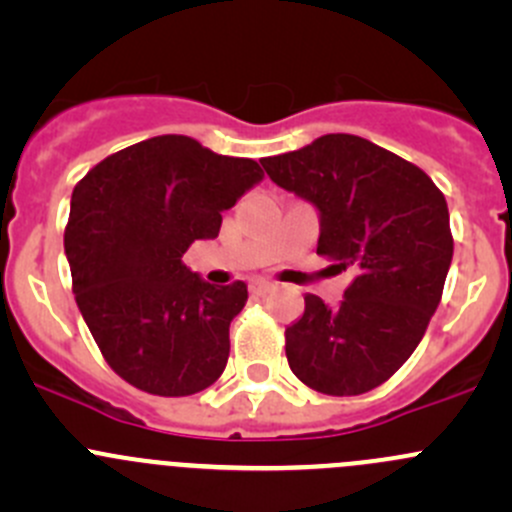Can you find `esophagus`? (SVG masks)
<instances>
[{"mask_svg":"<svg viewBox=\"0 0 512 512\" xmlns=\"http://www.w3.org/2000/svg\"><path fill=\"white\" fill-rule=\"evenodd\" d=\"M272 287H275V285H272V282H267V280L250 282V292H255V294H267Z\"/></svg>","mask_w":512,"mask_h":512,"instance_id":"esophagus-1","label":"esophagus"}]
</instances>
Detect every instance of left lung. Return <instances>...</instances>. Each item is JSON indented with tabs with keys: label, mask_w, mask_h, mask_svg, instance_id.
Returning <instances> with one entry per match:
<instances>
[{
	"label": "left lung",
	"mask_w": 512,
	"mask_h": 512,
	"mask_svg": "<svg viewBox=\"0 0 512 512\" xmlns=\"http://www.w3.org/2000/svg\"><path fill=\"white\" fill-rule=\"evenodd\" d=\"M262 168L317 208V255L354 270L337 307L304 297L285 332L289 369L319 394H366L414 354L441 302L453 257L446 198L414 163L349 133H327Z\"/></svg>",
	"instance_id": "8db88e82"
}]
</instances>
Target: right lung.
Returning <instances> with one entry per match:
<instances>
[{
	"label": "right lung",
	"mask_w": 512,
	"mask_h": 512,
	"mask_svg": "<svg viewBox=\"0 0 512 512\" xmlns=\"http://www.w3.org/2000/svg\"><path fill=\"white\" fill-rule=\"evenodd\" d=\"M265 178L257 160L156 136L103 158L71 195L66 260L91 337L121 379L190 396L220 379L245 282L215 287L183 265L223 213Z\"/></svg>",
	"instance_id": "right-lung-1"
}]
</instances>
